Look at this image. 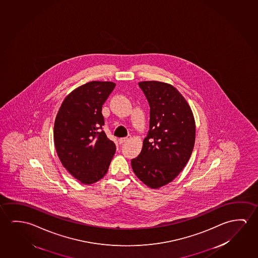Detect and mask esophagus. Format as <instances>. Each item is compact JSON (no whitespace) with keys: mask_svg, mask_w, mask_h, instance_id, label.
<instances>
[{"mask_svg":"<svg viewBox=\"0 0 258 258\" xmlns=\"http://www.w3.org/2000/svg\"><path fill=\"white\" fill-rule=\"evenodd\" d=\"M130 139H131V138H128V137H127V138H121V139H119V143H125V142H127V141H128V140H130Z\"/></svg>","mask_w":258,"mask_h":258,"instance_id":"esophagus-1","label":"esophagus"}]
</instances>
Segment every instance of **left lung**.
Returning <instances> with one entry per match:
<instances>
[{"label":"left lung","instance_id":"8db88e82","mask_svg":"<svg viewBox=\"0 0 258 258\" xmlns=\"http://www.w3.org/2000/svg\"><path fill=\"white\" fill-rule=\"evenodd\" d=\"M139 85L150 105V130L131 166L145 185L156 189L186 166L194 149L196 122L189 104L171 84L151 80Z\"/></svg>","mask_w":258,"mask_h":258}]
</instances>
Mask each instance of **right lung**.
<instances>
[{
	"label": "right lung",
	"mask_w": 258,
	"mask_h": 258,
	"mask_svg": "<svg viewBox=\"0 0 258 258\" xmlns=\"http://www.w3.org/2000/svg\"><path fill=\"white\" fill-rule=\"evenodd\" d=\"M116 84L91 81L65 97L56 115L53 140L64 168L82 184L89 185L107 173L116 151L104 131L102 107Z\"/></svg>",
	"instance_id": "right-lung-1"
}]
</instances>
